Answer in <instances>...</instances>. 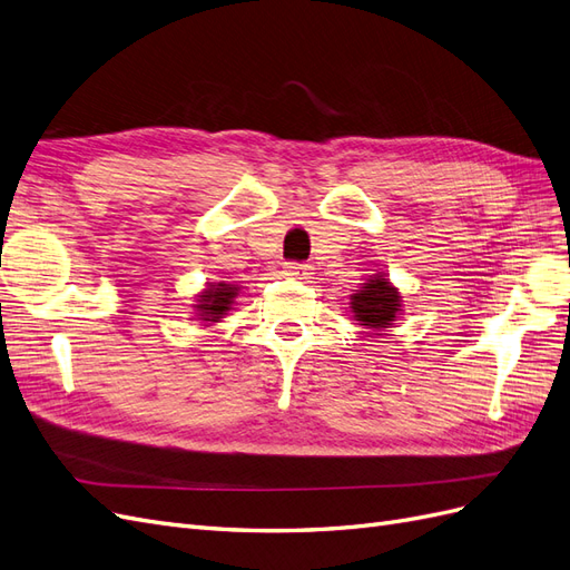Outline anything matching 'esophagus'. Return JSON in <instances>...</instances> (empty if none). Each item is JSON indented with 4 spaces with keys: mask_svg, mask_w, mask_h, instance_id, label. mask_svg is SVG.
I'll return each instance as SVG.
<instances>
[{
    "mask_svg": "<svg viewBox=\"0 0 570 570\" xmlns=\"http://www.w3.org/2000/svg\"><path fill=\"white\" fill-rule=\"evenodd\" d=\"M312 266L308 264H297V262H287L285 266H283V273L287 275V278H297V281H306L308 275H312Z\"/></svg>",
    "mask_w": 570,
    "mask_h": 570,
    "instance_id": "1",
    "label": "esophagus"
}]
</instances>
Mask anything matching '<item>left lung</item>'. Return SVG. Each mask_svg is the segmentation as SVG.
Returning <instances> with one entry per match:
<instances>
[{
    "mask_svg": "<svg viewBox=\"0 0 570 570\" xmlns=\"http://www.w3.org/2000/svg\"><path fill=\"white\" fill-rule=\"evenodd\" d=\"M400 302L402 297L396 287L390 285L385 273H377L352 295V314L354 321H358V325L383 331V327H390L396 321V316H400Z\"/></svg>",
    "mask_w": 570,
    "mask_h": 570,
    "instance_id": "left-lung-1",
    "label": "left lung"
}]
</instances>
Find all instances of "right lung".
<instances>
[{"label": "right lung", "mask_w": 570, "mask_h": 570, "mask_svg": "<svg viewBox=\"0 0 570 570\" xmlns=\"http://www.w3.org/2000/svg\"><path fill=\"white\" fill-rule=\"evenodd\" d=\"M237 292H239V287L228 285V283H212L209 287H206L199 295V304H197V312H199L202 321L218 323L223 316H226V312H230Z\"/></svg>", "instance_id": "right-lung-1"}]
</instances>
